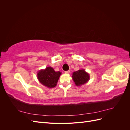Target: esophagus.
<instances>
[{"mask_svg": "<svg viewBox=\"0 0 130 130\" xmlns=\"http://www.w3.org/2000/svg\"><path fill=\"white\" fill-rule=\"evenodd\" d=\"M64 73H65L66 74H69V73H70V71H69V70H68V71H66V72H64Z\"/></svg>", "mask_w": 130, "mask_h": 130, "instance_id": "1", "label": "esophagus"}]
</instances>
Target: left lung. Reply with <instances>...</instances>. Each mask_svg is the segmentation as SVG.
Returning a JSON list of instances; mask_svg holds the SVG:
<instances>
[{
    "mask_svg": "<svg viewBox=\"0 0 130 130\" xmlns=\"http://www.w3.org/2000/svg\"><path fill=\"white\" fill-rule=\"evenodd\" d=\"M72 78L76 86H80L87 83L90 79V76L85 69H81L73 72Z\"/></svg>",
    "mask_w": 130,
    "mask_h": 130,
    "instance_id": "8db88e82",
    "label": "left lung"
}]
</instances>
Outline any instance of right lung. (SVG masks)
<instances>
[{
  "label": "right lung",
  "instance_id": "add662e5",
  "mask_svg": "<svg viewBox=\"0 0 130 130\" xmlns=\"http://www.w3.org/2000/svg\"><path fill=\"white\" fill-rule=\"evenodd\" d=\"M61 72H55L52 67H48L44 69L40 70L37 74L39 82L49 88H54L57 85Z\"/></svg>",
  "mask_w": 130,
  "mask_h": 130
}]
</instances>
